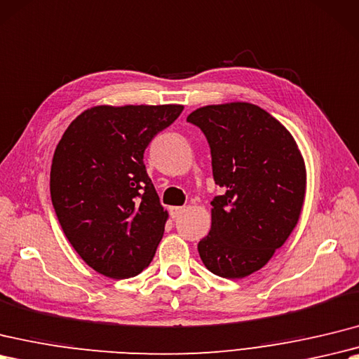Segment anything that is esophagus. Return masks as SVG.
Returning <instances> with one entry per match:
<instances>
[{
  "label": "esophagus",
  "instance_id": "34e87169",
  "mask_svg": "<svg viewBox=\"0 0 359 359\" xmlns=\"http://www.w3.org/2000/svg\"><path fill=\"white\" fill-rule=\"evenodd\" d=\"M185 212V208L183 206H172V208H170V214H171V217L172 219H177L180 214H183Z\"/></svg>",
  "mask_w": 359,
  "mask_h": 359
}]
</instances>
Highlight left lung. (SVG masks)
<instances>
[{"instance_id":"obj_1","label":"left lung","mask_w":359,"mask_h":359,"mask_svg":"<svg viewBox=\"0 0 359 359\" xmlns=\"http://www.w3.org/2000/svg\"><path fill=\"white\" fill-rule=\"evenodd\" d=\"M187 121L203 131L214 180L224 189L211 202V229L198 241L200 258L219 277H248L297 226L306 194L303 156L292 135L254 104L206 105Z\"/></svg>"}]
</instances>
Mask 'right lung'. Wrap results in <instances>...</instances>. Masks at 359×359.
Here are the masks:
<instances>
[{"mask_svg":"<svg viewBox=\"0 0 359 359\" xmlns=\"http://www.w3.org/2000/svg\"><path fill=\"white\" fill-rule=\"evenodd\" d=\"M183 105H97L65 130L50 170L56 217L90 268L114 280L151 263L168 212L144 165L157 133Z\"/></svg>","mask_w":359,"mask_h":359,"instance_id":"obj_1","label":"right lung"}]
</instances>
